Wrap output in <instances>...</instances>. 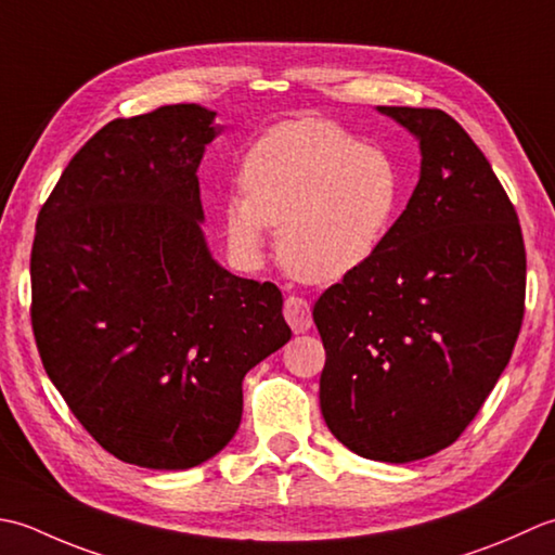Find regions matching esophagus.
<instances>
[{
  "mask_svg": "<svg viewBox=\"0 0 555 555\" xmlns=\"http://www.w3.org/2000/svg\"><path fill=\"white\" fill-rule=\"evenodd\" d=\"M285 319L294 333H307L313 323L309 301L297 297V294H289L285 299Z\"/></svg>",
  "mask_w": 555,
  "mask_h": 555,
  "instance_id": "34e87169",
  "label": "esophagus"
}]
</instances>
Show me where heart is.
<instances>
[{"label":"heart","mask_w":555,"mask_h":555,"mask_svg":"<svg viewBox=\"0 0 555 555\" xmlns=\"http://www.w3.org/2000/svg\"><path fill=\"white\" fill-rule=\"evenodd\" d=\"M242 189L244 201L224 210L232 251L251 261L263 224L280 228V261L307 282H337L366 266L400 203L390 157L315 117L270 129L244 157Z\"/></svg>","instance_id":"1"}]
</instances>
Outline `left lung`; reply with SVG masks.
Returning a JSON list of instances; mask_svg holds the SVG:
<instances>
[{
  "mask_svg": "<svg viewBox=\"0 0 555 555\" xmlns=\"http://www.w3.org/2000/svg\"><path fill=\"white\" fill-rule=\"evenodd\" d=\"M422 145V177L366 266L313 307L331 434L378 462L422 460L465 434L511 361L527 254L491 163L443 109L380 107Z\"/></svg>",
  "mask_w": 555,
  "mask_h": 555,
  "instance_id": "left-lung-1",
  "label": "left lung"
}]
</instances>
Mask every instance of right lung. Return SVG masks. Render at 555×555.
Returning a JSON list of instances; mask_svg holds the SVG:
<instances>
[{"label": "right lung", "mask_w": 555, "mask_h": 555, "mask_svg": "<svg viewBox=\"0 0 555 555\" xmlns=\"http://www.w3.org/2000/svg\"><path fill=\"white\" fill-rule=\"evenodd\" d=\"M215 112L165 105L88 139L38 212L30 323L54 388L112 455L189 469L230 443L282 292L208 254L196 169Z\"/></svg>", "instance_id": "add662e5"}]
</instances>
